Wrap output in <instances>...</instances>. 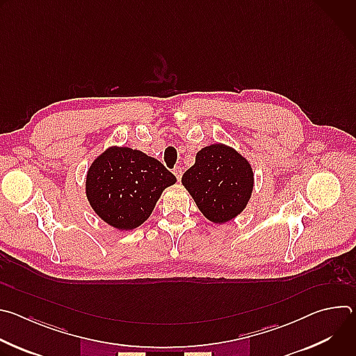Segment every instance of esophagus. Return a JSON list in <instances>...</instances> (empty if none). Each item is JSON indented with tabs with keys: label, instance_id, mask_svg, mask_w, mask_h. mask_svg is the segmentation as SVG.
Listing matches in <instances>:
<instances>
[{
	"label": "esophagus",
	"instance_id": "34e87169",
	"mask_svg": "<svg viewBox=\"0 0 356 356\" xmlns=\"http://www.w3.org/2000/svg\"><path fill=\"white\" fill-rule=\"evenodd\" d=\"M173 175H175V176H176V179L180 181V180H181V175H183L181 168H180V166H176V168L173 169Z\"/></svg>",
	"mask_w": 356,
	"mask_h": 356
}]
</instances>
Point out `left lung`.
Listing matches in <instances>:
<instances>
[{"mask_svg": "<svg viewBox=\"0 0 356 356\" xmlns=\"http://www.w3.org/2000/svg\"><path fill=\"white\" fill-rule=\"evenodd\" d=\"M181 183L202 216L224 224L245 210L253 190V172L234 147L213 143L197 152L195 163Z\"/></svg>", "mask_w": 356, "mask_h": 356, "instance_id": "1", "label": "left lung"}]
</instances>
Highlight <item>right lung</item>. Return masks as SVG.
I'll list each match as a JSON object with an SVG mask.
<instances>
[{"label": "right lung", "instance_id": "1", "mask_svg": "<svg viewBox=\"0 0 356 356\" xmlns=\"http://www.w3.org/2000/svg\"><path fill=\"white\" fill-rule=\"evenodd\" d=\"M175 183V175L158 159L136 149L111 146L91 163L86 194L101 220L129 231L149 218L162 191Z\"/></svg>", "mask_w": 356, "mask_h": 356}]
</instances>
